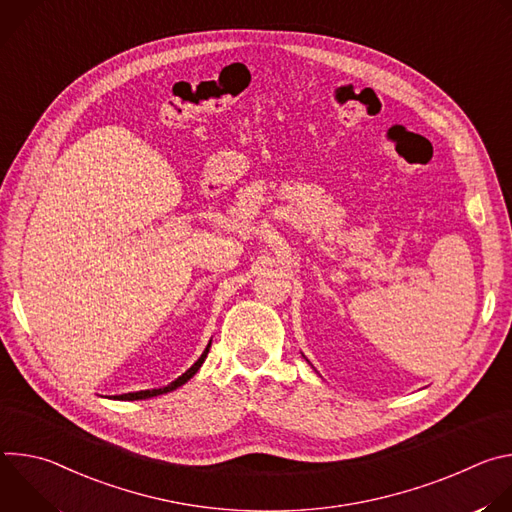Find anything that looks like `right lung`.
Instances as JSON below:
<instances>
[{"mask_svg": "<svg viewBox=\"0 0 512 512\" xmlns=\"http://www.w3.org/2000/svg\"><path fill=\"white\" fill-rule=\"evenodd\" d=\"M208 348H210V344L206 346V350L202 352V356L192 364V367L182 375V377H178L174 383H170L168 387H164V389H152V391H137V393H125V395H117L115 399H121V401H135V399H150V397H158V395H164V393H170V391H174V389H178V387H182L186 381H190L194 375H196V371L202 367V362H204V358H206V354H208Z\"/></svg>", "mask_w": 512, "mask_h": 512, "instance_id": "add662e5", "label": "right lung"}]
</instances>
